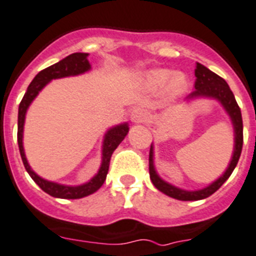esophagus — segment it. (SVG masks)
Listing matches in <instances>:
<instances>
[{
  "instance_id": "esophagus-1",
  "label": "esophagus",
  "mask_w": 256,
  "mask_h": 256,
  "mask_svg": "<svg viewBox=\"0 0 256 256\" xmlns=\"http://www.w3.org/2000/svg\"><path fill=\"white\" fill-rule=\"evenodd\" d=\"M147 120V113L146 110L140 109V108H136V109L132 110V121L135 124H140V122H144Z\"/></svg>"
}]
</instances>
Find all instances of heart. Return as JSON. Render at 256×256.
I'll use <instances>...</instances> for the list:
<instances>
[{
    "instance_id": "1",
    "label": "heart",
    "mask_w": 256,
    "mask_h": 256,
    "mask_svg": "<svg viewBox=\"0 0 256 256\" xmlns=\"http://www.w3.org/2000/svg\"><path fill=\"white\" fill-rule=\"evenodd\" d=\"M168 84V92L172 97L180 96L186 92V76L175 74L171 70H154L146 74V85L150 89H162Z\"/></svg>"
}]
</instances>
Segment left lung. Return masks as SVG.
Instances as JSON below:
<instances>
[{
	"instance_id": "1",
	"label": "left lung",
	"mask_w": 256,
	"mask_h": 256,
	"mask_svg": "<svg viewBox=\"0 0 256 256\" xmlns=\"http://www.w3.org/2000/svg\"><path fill=\"white\" fill-rule=\"evenodd\" d=\"M194 76H196V81H194V90L186 97L188 100L197 98V97H208V98H214L221 102L224 109L226 110V113L229 114V117L232 118V126H234V151H232V158L230 160L229 167L226 168L225 174L220 178H217L216 182H213L210 186H208L206 188L198 189V190H184L178 186H174L171 184H168L167 182H164L163 178H159V175L155 171L154 167V147L151 144L150 148V178L155 186V188L159 189L164 194L176 198V200L182 201H196L202 200L206 197L212 196L216 190L221 188L224 182L230 178V175L234 171L236 163L240 160V152H242L243 146V122H242V114H240V109L238 106V104L236 101V97L230 90L229 85L222 78H220L214 72H212L210 70H208L206 67H204L202 64L197 63L196 70H194Z\"/></svg>"
}]
</instances>
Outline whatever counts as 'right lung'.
Masks as SVG:
<instances>
[{
	"instance_id": "1",
	"label": "right lung",
	"mask_w": 256,
	"mask_h": 256,
	"mask_svg": "<svg viewBox=\"0 0 256 256\" xmlns=\"http://www.w3.org/2000/svg\"><path fill=\"white\" fill-rule=\"evenodd\" d=\"M90 70V64L88 62V54L85 52H76L72 55L64 58L63 60H60L58 63L50 66L46 70H40L34 80L31 81V84L28 85L26 93H24V98L20 104V109H18V146H20V152L24 166L26 168V171L28 172V175L34 180L42 190H44L46 193H48L50 196L58 197V198H67V200H74V198H81V197L89 196L94 193L96 190H98L104 182L106 180L108 171H109L110 158L113 155L114 150L117 148L118 144L124 139V136L128 132V124H118L114 126L105 134V139H104L102 144V162H101V167H100L98 172L94 178H92L88 182H85L82 186H62L58 182H47L44 178H42L38 176L32 170H31L30 164L27 163L26 155H24V117H26V112L30 106V104L32 102V100L38 96L42 89L44 88L46 85L48 84L50 81L54 78H67V76H76V74H84L86 70Z\"/></svg>"
}]
</instances>
